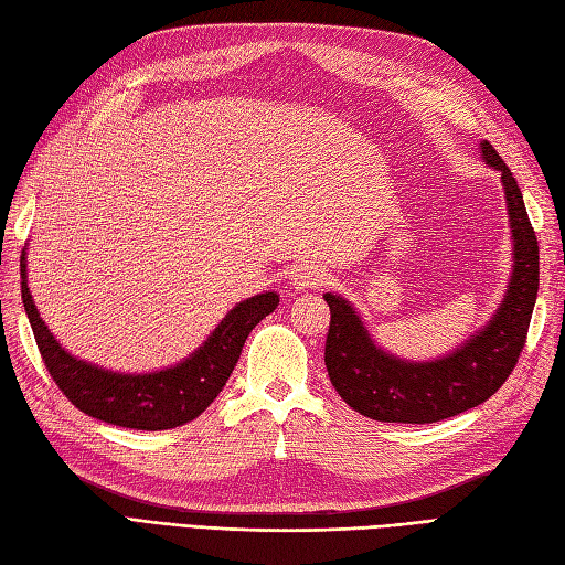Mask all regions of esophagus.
Masks as SVG:
<instances>
[{
  "label": "esophagus",
  "instance_id": "34e87169",
  "mask_svg": "<svg viewBox=\"0 0 565 565\" xmlns=\"http://www.w3.org/2000/svg\"><path fill=\"white\" fill-rule=\"evenodd\" d=\"M324 281H327V274L317 265L302 263V265H296L291 269V284H294V288H298V291H306V288H317V286H322Z\"/></svg>",
  "mask_w": 565,
  "mask_h": 565
}]
</instances>
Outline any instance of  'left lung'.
Returning a JSON list of instances; mask_svg holds the SVG:
<instances>
[{
	"label": "left lung",
	"instance_id": "obj_1",
	"mask_svg": "<svg viewBox=\"0 0 565 565\" xmlns=\"http://www.w3.org/2000/svg\"><path fill=\"white\" fill-rule=\"evenodd\" d=\"M484 162L501 173L513 234V274L494 317L475 337L437 360L413 363L372 341L349 300L324 294L331 310L324 365L339 396L380 423L427 425L466 413L494 396L513 372L527 339L540 288V245L511 169L480 142Z\"/></svg>",
	"mask_w": 565,
	"mask_h": 565
}]
</instances>
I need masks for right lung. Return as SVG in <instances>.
Wrapping results in <instances>:
<instances>
[{
    "label": "right lung",
    "instance_id": "right-lung-1",
    "mask_svg": "<svg viewBox=\"0 0 565 565\" xmlns=\"http://www.w3.org/2000/svg\"><path fill=\"white\" fill-rule=\"evenodd\" d=\"M21 296L40 355L64 396L78 411L107 425L145 431L171 429L195 420L220 396L255 324L279 306V296L274 291L241 300L216 324L207 341L181 363L157 372L124 374L74 358L52 337L28 288L25 253L21 257Z\"/></svg>",
    "mask_w": 565,
    "mask_h": 565
}]
</instances>
